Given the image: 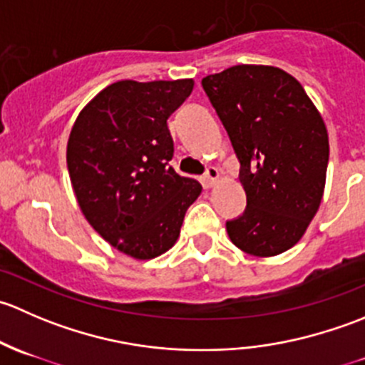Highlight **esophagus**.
Here are the masks:
<instances>
[{
	"instance_id": "1",
	"label": "esophagus",
	"mask_w": 365,
	"mask_h": 365,
	"mask_svg": "<svg viewBox=\"0 0 365 365\" xmlns=\"http://www.w3.org/2000/svg\"><path fill=\"white\" fill-rule=\"evenodd\" d=\"M219 180V169L217 168H208L206 169L205 176H203V187L210 189V187L215 185V182Z\"/></svg>"
}]
</instances>
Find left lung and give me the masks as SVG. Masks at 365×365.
Listing matches in <instances>:
<instances>
[{"instance_id":"8db88e82","label":"left lung","mask_w":365,"mask_h":365,"mask_svg":"<svg viewBox=\"0 0 365 365\" xmlns=\"http://www.w3.org/2000/svg\"><path fill=\"white\" fill-rule=\"evenodd\" d=\"M201 84L230 135L247 196L244 213L226 222L231 242L261 257L288 251L322 203L329 165L323 118L281 68L235 65Z\"/></svg>"}]
</instances>
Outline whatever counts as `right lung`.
<instances>
[{
    "label": "right lung",
    "mask_w": 365,
    "mask_h": 365,
    "mask_svg": "<svg viewBox=\"0 0 365 365\" xmlns=\"http://www.w3.org/2000/svg\"><path fill=\"white\" fill-rule=\"evenodd\" d=\"M192 79L118 81L77 116L67 165L77 203L118 251L152 259L175 245L187 208L201 194L169 165L168 118L185 102Z\"/></svg>",
    "instance_id": "obj_1"
}]
</instances>
